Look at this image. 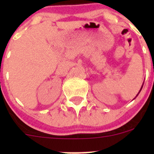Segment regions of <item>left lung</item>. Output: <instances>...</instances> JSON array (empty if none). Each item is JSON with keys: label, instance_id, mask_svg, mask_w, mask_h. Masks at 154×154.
<instances>
[{"label": "left lung", "instance_id": "1", "mask_svg": "<svg viewBox=\"0 0 154 154\" xmlns=\"http://www.w3.org/2000/svg\"><path fill=\"white\" fill-rule=\"evenodd\" d=\"M142 87H143V84H142V87H141V89H140V91H139V93H138V94H139V92H140V91H141V90H142ZM138 94H137V95H136V97H137V96H138Z\"/></svg>", "mask_w": 154, "mask_h": 154}]
</instances>
